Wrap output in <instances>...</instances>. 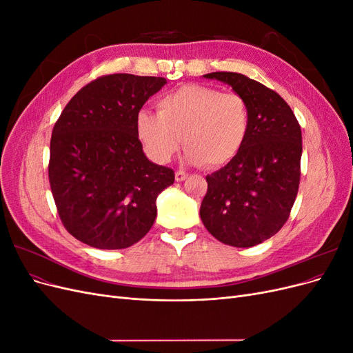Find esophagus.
Returning <instances> with one entry per match:
<instances>
[{"label": "esophagus", "mask_w": 353, "mask_h": 353, "mask_svg": "<svg viewBox=\"0 0 353 353\" xmlns=\"http://www.w3.org/2000/svg\"><path fill=\"white\" fill-rule=\"evenodd\" d=\"M187 176H188V174H185L184 170H176V172H175V179L178 181V183H181V181H184Z\"/></svg>", "instance_id": "34e87169"}]
</instances>
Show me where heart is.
<instances>
[{
  "label": "heart",
  "instance_id": "heart-1",
  "mask_svg": "<svg viewBox=\"0 0 353 353\" xmlns=\"http://www.w3.org/2000/svg\"><path fill=\"white\" fill-rule=\"evenodd\" d=\"M156 105L157 114L138 113L135 130L157 163H168L183 138L188 162L215 169L231 162L248 140L250 110L237 92L191 83L163 95Z\"/></svg>",
  "mask_w": 353,
  "mask_h": 353
}]
</instances>
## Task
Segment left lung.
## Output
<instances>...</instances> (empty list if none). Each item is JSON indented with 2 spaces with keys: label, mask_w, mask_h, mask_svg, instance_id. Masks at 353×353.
<instances>
[{
  "label": "left lung",
  "mask_w": 353,
  "mask_h": 353,
  "mask_svg": "<svg viewBox=\"0 0 353 353\" xmlns=\"http://www.w3.org/2000/svg\"><path fill=\"white\" fill-rule=\"evenodd\" d=\"M205 77L243 95L250 131L239 154L206 176L200 218L221 243L252 248L275 236L290 216L301 183V125L280 94L261 82L236 72Z\"/></svg>",
  "instance_id": "obj_1"
}]
</instances>
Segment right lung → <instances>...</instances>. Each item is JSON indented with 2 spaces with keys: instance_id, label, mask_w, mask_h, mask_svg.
<instances>
[{
  "instance_id": "1",
  "label": "right lung",
  "mask_w": 353,
  "mask_h": 353,
  "mask_svg": "<svg viewBox=\"0 0 353 353\" xmlns=\"http://www.w3.org/2000/svg\"><path fill=\"white\" fill-rule=\"evenodd\" d=\"M165 78L104 74L63 109L50 143L48 179L59 216L72 236L95 249H126L150 231L156 199L174 170L152 163L135 122Z\"/></svg>"
}]
</instances>
